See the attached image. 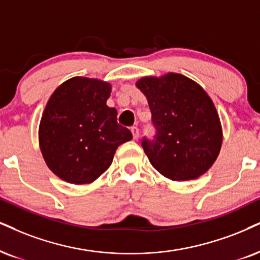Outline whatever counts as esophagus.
<instances>
[{
  "label": "esophagus",
  "mask_w": 260,
  "mask_h": 260,
  "mask_svg": "<svg viewBox=\"0 0 260 260\" xmlns=\"http://www.w3.org/2000/svg\"><path fill=\"white\" fill-rule=\"evenodd\" d=\"M131 133H133V137H134V140H139V137H140V130L137 129L136 126H133V127H131Z\"/></svg>",
  "instance_id": "1"
}]
</instances>
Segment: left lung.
<instances>
[{
    "label": "left lung",
    "instance_id": "obj_1",
    "mask_svg": "<svg viewBox=\"0 0 260 260\" xmlns=\"http://www.w3.org/2000/svg\"><path fill=\"white\" fill-rule=\"evenodd\" d=\"M136 86L148 100L153 140L142 147L153 168L172 181L204 175L216 161L223 134L212 100L198 83L178 73L143 77Z\"/></svg>",
    "mask_w": 260,
    "mask_h": 260
}]
</instances>
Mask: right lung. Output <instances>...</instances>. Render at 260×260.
<instances>
[{"label":"right lung","mask_w":260,"mask_h":260,"mask_svg":"<svg viewBox=\"0 0 260 260\" xmlns=\"http://www.w3.org/2000/svg\"><path fill=\"white\" fill-rule=\"evenodd\" d=\"M111 84L85 77L63 82L44 108L38 130L48 168L72 184L94 182L110 168L121 143L133 139L106 105Z\"/></svg>","instance_id":"right-lung-1"}]
</instances>
